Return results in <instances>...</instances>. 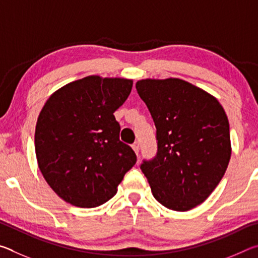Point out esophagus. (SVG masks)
<instances>
[{
  "mask_svg": "<svg viewBox=\"0 0 258 258\" xmlns=\"http://www.w3.org/2000/svg\"><path fill=\"white\" fill-rule=\"evenodd\" d=\"M132 148H133V150L137 152V154H139V150H140V143H139V141H135L133 145H132Z\"/></svg>",
  "mask_w": 258,
  "mask_h": 258,
  "instance_id": "34e87169",
  "label": "esophagus"
}]
</instances>
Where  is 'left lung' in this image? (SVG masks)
Listing matches in <instances>:
<instances>
[{"label":"left lung","instance_id":"8db88e82","mask_svg":"<svg viewBox=\"0 0 258 258\" xmlns=\"http://www.w3.org/2000/svg\"><path fill=\"white\" fill-rule=\"evenodd\" d=\"M140 95L156 126L157 152L140 168L158 203L185 212L206 200L231 157L230 126L220 102L178 78L142 80Z\"/></svg>","mask_w":258,"mask_h":258}]
</instances>
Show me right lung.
<instances>
[{"label":"right lung","instance_id":"add662e5","mask_svg":"<svg viewBox=\"0 0 258 258\" xmlns=\"http://www.w3.org/2000/svg\"><path fill=\"white\" fill-rule=\"evenodd\" d=\"M132 86L131 80L89 76L61 87L43 107L35 130L38 167L64 202L83 208L107 203L137 163L113 116Z\"/></svg>","mask_w":258,"mask_h":258}]
</instances>
